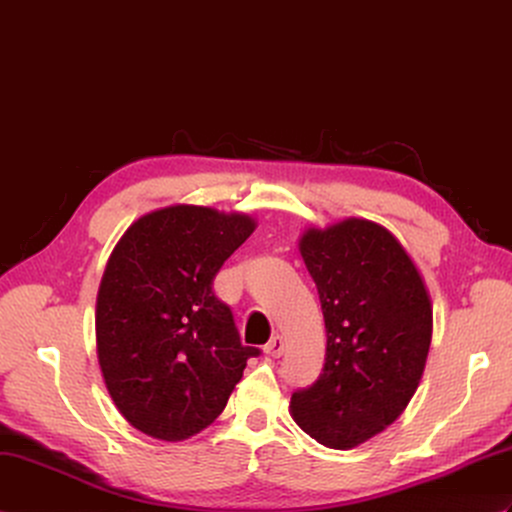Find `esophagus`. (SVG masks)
Wrapping results in <instances>:
<instances>
[{
	"label": "esophagus",
	"mask_w": 512,
	"mask_h": 512,
	"mask_svg": "<svg viewBox=\"0 0 512 512\" xmlns=\"http://www.w3.org/2000/svg\"><path fill=\"white\" fill-rule=\"evenodd\" d=\"M266 355H270V358H281L283 351H285V340L281 336H272L270 342L264 347Z\"/></svg>",
	"instance_id": "esophagus-1"
}]
</instances>
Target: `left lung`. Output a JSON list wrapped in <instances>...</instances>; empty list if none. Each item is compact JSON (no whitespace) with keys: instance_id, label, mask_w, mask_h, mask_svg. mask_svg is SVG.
<instances>
[{"instance_id":"obj_1","label":"left lung","mask_w":512,"mask_h":512,"mask_svg":"<svg viewBox=\"0 0 512 512\" xmlns=\"http://www.w3.org/2000/svg\"><path fill=\"white\" fill-rule=\"evenodd\" d=\"M301 255L327 329L323 373L296 390L290 414L329 449L384 432L421 382L432 342V303L406 248L382 224L347 218L305 231Z\"/></svg>"}]
</instances>
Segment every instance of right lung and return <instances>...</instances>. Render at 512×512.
<instances>
[{"label": "right lung", "mask_w": 512, "mask_h": 512, "mask_svg": "<svg viewBox=\"0 0 512 512\" xmlns=\"http://www.w3.org/2000/svg\"><path fill=\"white\" fill-rule=\"evenodd\" d=\"M246 213L174 205L146 213L117 242L95 303L104 384L122 417L159 441L205 430L248 358L213 279L255 231Z\"/></svg>", "instance_id": "right-lung-1"}]
</instances>
